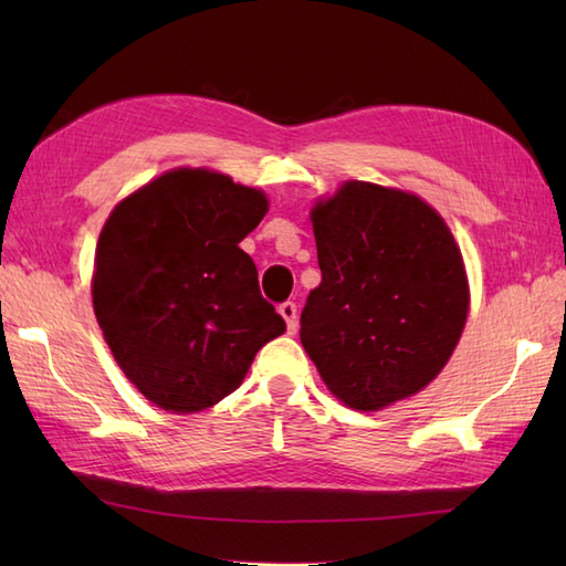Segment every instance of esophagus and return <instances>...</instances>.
I'll return each mask as SVG.
<instances>
[{"label": "esophagus", "mask_w": 566, "mask_h": 566, "mask_svg": "<svg viewBox=\"0 0 566 566\" xmlns=\"http://www.w3.org/2000/svg\"><path fill=\"white\" fill-rule=\"evenodd\" d=\"M280 314H282V318L286 321V331H290V335H296V328H298L296 304H294V302H284V304L280 306Z\"/></svg>", "instance_id": "34e87169"}]
</instances>
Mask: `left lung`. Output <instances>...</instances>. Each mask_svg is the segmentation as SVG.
<instances>
[{
    "instance_id": "8db88e82",
    "label": "left lung",
    "mask_w": 566,
    "mask_h": 566,
    "mask_svg": "<svg viewBox=\"0 0 566 566\" xmlns=\"http://www.w3.org/2000/svg\"><path fill=\"white\" fill-rule=\"evenodd\" d=\"M323 280L302 345L355 411L411 399L450 363L469 314L460 245L413 191L347 179L311 209Z\"/></svg>"
}]
</instances>
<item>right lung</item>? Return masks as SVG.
Masks as SVG:
<instances>
[{
  "instance_id": "right-lung-1",
  "label": "right lung",
  "mask_w": 566,
  "mask_h": 566,
  "mask_svg": "<svg viewBox=\"0 0 566 566\" xmlns=\"http://www.w3.org/2000/svg\"><path fill=\"white\" fill-rule=\"evenodd\" d=\"M270 209L262 189L175 167L116 203L97 240L92 304L128 381L163 411L199 413L243 384L286 331L238 243Z\"/></svg>"
}]
</instances>
